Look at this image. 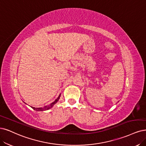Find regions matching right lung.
<instances>
[{
  "label": "right lung",
  "instance_id": "1",
  "mask_svg": "<svg viewBox=\"0 0 146 146\" xmlns=\"http://www.w3.org/2000/svg\"><path fill=\"white\" fill-rule=\"evenodd\" d=\"M59 98H60V95L59 96V97L58 98L54 101L53 102H52V104H50L49 105H47V106H45L44 107H43V108H34V107H32L31 106V108L32 109H34V110H35V111H46V110H49V109H50L51 108H52V106L55 105V104H56L57 103V102L59 100Z\"/></svg>",
  "mask_w": 146,
  "mask_h": 146
}]
</instances>
